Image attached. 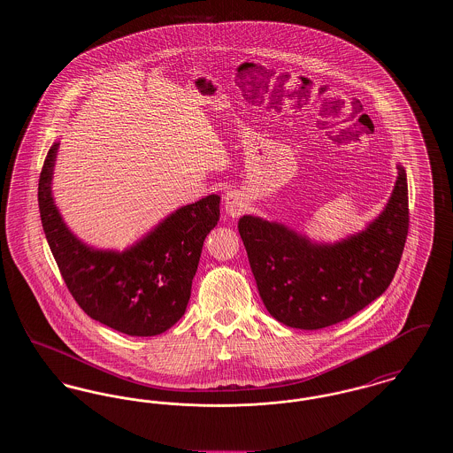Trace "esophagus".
<instances>
[{"mask_svg": "<svg viewBox=\"0 0 453 453\" xmlns=\"http://www.w3.org/2000/svg\"><path fill=\"white\" fill-rule=\"evenodd\" d=\"M244 200L236 192H229L224 195V209L231 217L241 216L244 212Z\"/></svg>", "mask_w": 453, "mask_h": 453, "instance_id": "1", "label": "esophagus"}]
</instances>
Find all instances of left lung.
<instances>
[{"mask_svg":"<svg viewBox=\"0 0 453 453\" xmlns=\"http://www.w3.org/2000/svg\"><path fill=\"white\" fill-rule=\"evenodd\" d=\"M237 229L259 297L277 321L311 331L342 323L380 297L395 275L410 229L406 170L397 165L384 211L333 244L261 217H241Z\"/></svg>","mask_w":453,"mask_h":453,"instance_id":"left-lung-1","label":"left lung"}]
</instances>
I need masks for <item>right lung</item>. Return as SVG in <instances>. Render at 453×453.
I'll return each mask as SVG.
<instances>
[{
  "mask_svg": "<svg viewBox=\"0 0 453 453\" xmlns=\"http://www.w3.org/2000/svg\"><path fill=\"white\" fill-rule=\"evenodd\" d=\"M59 142L43 161L39 211L49 248L65 285L88 316L129 336H156L185 314L207 234L220 216L219 195L176 209L124 251L88 246L54 203L52 174Z\"/></svg>",
  "mask_w": 453,
  "mask_h": 453,
  "instance_id": "obj_1",
  "label": "right lung"
}]
</instances>
